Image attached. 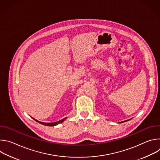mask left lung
Masks as SVG:
<instances>
[{
    "label": "left lung",
    "instance_id": "1",
    "mask_svg": "<svg viewBox=\"0 0 160 160\" xmlns=\"http://www.w3.org/2000/svg\"><path fill=\"white\" fill-rule=\"evenodd\" d=\"M124 122H125V121H124Z\"/></svg>",
    "mask_w": 160,
    "mask_h": 160
}]
</instances>
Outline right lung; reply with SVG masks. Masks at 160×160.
I'll use <instances>...</instances> for the list:
<instances>
[{
	"mask_svg": "<svg viewBox=\"0 0 160 160\" xmlns=\"http://www.w3.org/2000/svg\"><path fill=\"white\" fill-rule=\"evenodd\" d=\"M34 119V118H33ZM66 118H64V119H62V120H59V121H58V122H54V123H43V122H38V121H37V120H35V119H34L35 121H37V122H39L40 124H42V125H47V126H55V125H58V124H59V123H62V122H64L65 120H66Z\"/></svg>",
	"mask_w": 160,
	"mask_h": 160,
	"instance_id": "add662e5",
	"label": "right lung"
}]
</instances>
